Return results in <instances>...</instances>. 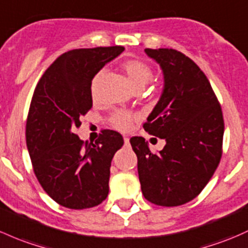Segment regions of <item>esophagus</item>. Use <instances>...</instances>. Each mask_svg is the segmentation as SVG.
<instances>
[{"label":"esophagus","instance_id":"34e87169","mask_svg":"<svg viewBox=\"0 0 248 248\" xmlns=\"http://www.w3.org/2000/svg\"><path fill=\"white\" fill-rule=\"evenodd\" d=\"M124 144H126V145H128V144H129V139H128V138L124 137Z\"/></svg>","mask_w":248,"mask_h":248}]
</instances>
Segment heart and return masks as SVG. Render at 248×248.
<instances>
[{
	"label": "heart",
	"mask_w": 248,
	"mask_h": 248,
	"mask_svg": "<svg viewBox=\"0 0 248 248\" xmlns=\"http://www.w3.org/2000/svg\"><path fill=\"white\" fill-rule=\"evenodd\" d=\"M122 67L135 91L142 90L153 79L152 67L147 62L139 61V59H131V61L124 62ZM111 121L116 128L126 131L131 124V115L124 111H117L113 115Z\"/></svg>",
	"instance_id": "b5f03b06"
}]
</instances>
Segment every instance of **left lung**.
<instances>
[{
	"mask_svg": "<svg viewBox=\"0 0 248 248\" xmlns=\"http://www.w3.org/2000/svg\"><path fill=\"white\" fill-rule=\"evenodd\" d=\"M164 76L161 95L147 117L148 134L165 140L158 153L144 138L131 139L144 197L163 207L194 200L213 177L222 155V110L202 70L172 48H146Z\"/></svg>",
	"mask_w": 248,
	"mask_h": 248,
	"instance_id": "8db88e82",
	"label": "left lung"
}]
</instances>
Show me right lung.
<instances>
[{"mask_svg": "<svg viewBox=\"0 0 248 248\" xmlns=\"http://www.w3.org/2000/svg\"><path fill=\"white\" fill-rule=\"evenodd\" d=\"M122 46L78 48L59 56L36 85L26 124L33 170L46 194L70 209L98 205L109 192L111 159L124 145L115 131L95 144L75 133L93 107L91 80Z\"/></svg>", "mask_w": 248, "mask_h": 248, "instance_id": "add662e5", "label": "right lung"}]
</instances>
